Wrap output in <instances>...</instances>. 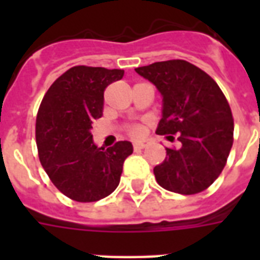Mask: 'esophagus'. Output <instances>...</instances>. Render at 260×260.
Returning a JSON list of instances; mask_svg holds the SVG:
<instances>
[{"mask_svg":"<svg viewBox=\"0 0 260 260\" xmlns=\"http://www.w3.org/2000/svg\"><path fill=\"white\" fill-rule=\"evenodd\" d=\"M147 144H148V143H147V142H136V143H134V148H135V151L143 150V148H146Z\"/></svg>","mask_w":260,"mask_h":260,"instance_id":"1","label":"esophagus"}]
</instances>
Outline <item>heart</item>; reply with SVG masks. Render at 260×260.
Returning <instances> with one entry per match:
<instances>
[{"instance_id":"obj_1","label":"heart","mask_w":260,"mask_h":260,"mask_svg":"<svg viewBox=\"0 0 260 260\" xmlns=\"http://www.w3.org/2000/svg\"><path fill=\"white\" fill-rule=\"evenodd\" d=\"M131 134L134 135V136H140V135H142V129H140L139 126H134V128L131 129Z\"/></svg>"}]
</instances>
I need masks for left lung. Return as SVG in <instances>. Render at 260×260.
I'll use <instances>...</instances> for the list:
<instances>
[{
    "mask_svg": "<svg viewBox=\"0 0 260 260\" xmlns=\"http://www.w3.org/2000/svg\"><path fill=\"white\" fill-rule=\"evenodd\" d=\"M162 95L158 135H175L181 147L166 148L154 167L163 189L196 194L209 187L225 166L234 143V118L218 85L186 60H166L135 69ZM171 138V136H169Z\"/></svg>",
    "mask_w": 260,
    "mask_h": 260,
    "instance_id": "1",
    "label": "left lung"
}]
</instances>
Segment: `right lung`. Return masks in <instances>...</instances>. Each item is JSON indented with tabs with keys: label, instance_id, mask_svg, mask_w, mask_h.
I'll return each mask as SVG.
<instances>
[{
	"label": "right lung",
	"instance_id": "1",
	"mask_svg": "<svg viewBox=\"0 0 260 260\" xmlns=\"http://www.w3.org/2000/svg\"><path fill=\"white\" fill-rule=\"evenodd\" d=\"M124 70L75 66L55 81L36 118L39 158L56 187L71 200L94 202L113 193L132 143L100 148L93 142V121L102 116L104 90L120 81Z\"/></svg>",
	"mask_w": 260,
	"mask_h": 260
}]
</instances>
